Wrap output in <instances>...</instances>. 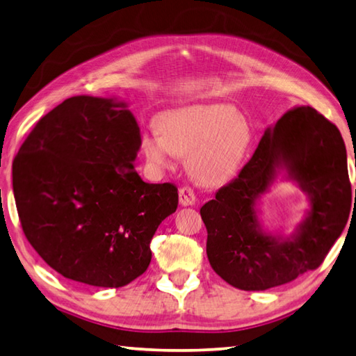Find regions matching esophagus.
I'll return each instance as SVG.
<instances>
[{
	"mask_svg": "<svg viewBox=\"0 0 356 356\" xmlns=\"http://www.w3.org/2000/svg\"><path fill=\"white\" fill-rule=\"evenodd\" d=\"M179 197H180V204H182L184 207H190L193 204H196V193H194L193 188L188 185L180 188Z\"/></svg>",
	"mask_w": 356,
	"mask_h": 356,
	"instance_id": "34e87169",
	"label": "esophagus"
}]
</instances>
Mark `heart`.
I'll use <instances>...</instances> for the list:
<instances>
[{
	"instance_id": "b5f03b06",
	"label": "heart",
	"mask_w": 356,
	"mask_h": 356,
	"mask_svg": "<svg viewBox=\"0 0 356 356\" xmlns=\"http://www.w3.org/2000/svg\"><path fill=\"white\" fill-rule=\"evenodd\" d=\"M160 132H146L140 149L146 162L165 168L174 154L188 156L193 176L208 185L225 182L250 145V128L229 104H196L159 118Z\"/></svg>"
}]
</instances>
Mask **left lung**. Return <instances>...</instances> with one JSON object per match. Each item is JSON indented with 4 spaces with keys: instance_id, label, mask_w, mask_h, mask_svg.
<instances>
[{
    "instance_id": "8db88e82",
    "label": "left lung",
    "mask_w": 356,
    "mask_h": 356,
    "mask_svg": "<svg viewBox=\"0 0 356 356\" xmlns=\"http://www.w3.org/2000/svg\"><path fill=\"white\" fill-rule=\"evenodd\" d=\"M284 165L312 196V210L293 241L264 235L254 204ZM356 197V191H355ZM352 185L339 129L312 106L289 109L267 129L238 176L200 208L207 256L222 280L245 291L268 290L316 270L347 224Z\"/></svg>"
}]
</instances>
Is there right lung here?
I'll return each mask as SVG.
<instances>
[{
  "mask_svg": "<svg viewBox=\"0 0 356 356\" xmlns=\"http://www.w3.org/2000/svg\"><path fill=\"white\" fill-rule=\"evenodd\" d=\"M140 129L123 103L71 97L21 145L12 184L21 228L61 276L118 289L143 275L151 239L179 204L174 184H146L134 165Z\"/></svg>",
  "mask_w": 356,
  "mask_h": 356,
  "instance_id": "right-lung-1",
  "label": "right lung"
}]
</instances>
